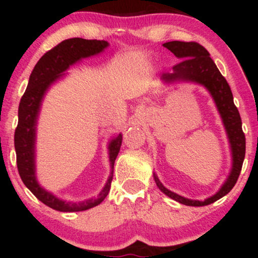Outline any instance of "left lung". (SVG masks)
Here are the masks:
<instances>
[{
	"instance_id": "obj_1",
	"label": "left lung",
	"mask_w": 258,
	"mask_h": 258,
	"mask_svg": "<svg viewBox=\"0 0 258 258\" xmlns=\"http://www.w3.org/2000/svg\"><path fill=\"white\" fill-rule=\"evenodd\" d=\"M164 47H166L168 51L172 52L177 58L182 59V60L173 65L172 74H164L162 79L166 81L185 80V81L198 82V84L205 86L214 97L216 105H217L222 120H223L224 127L227 130L230 147H232L233 168L227 182L220 189V191L204 201L189 200L172 193L160 183L156 176L155 182L160 190L170 197L171 199L184 204L186 206H206L229 193L239 178L242 162L245 159V135L242 132L241 117L238 108L234 104L233 94L227 80L222 76L205 47L201 46L200 43L194 42V41H190V42L171 41V42L164 43Z\"/></svg>"
}]
</instances>
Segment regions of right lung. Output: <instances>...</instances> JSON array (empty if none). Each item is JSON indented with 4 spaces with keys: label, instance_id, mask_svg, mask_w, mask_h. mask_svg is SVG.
<instances>
[{
    "label": "right lung",
    "instance_id": "obj_1",
    "mask_svg": "<svg viewBox=\"0 0 258 258\" xmlns=\"http://www.w3.org/2000/svg\"><path fill=\"white\" fill-rule=\"evenodd\" d=\"M108 46L106 41L85 40V38L74 37L69 40L61 41L57 46L46 52L32 70L29 79L28 87L23 94L18 110V125L14 132V147L17 153V166L19 171L20 178L24 184L30 189V191L44 205L52 207L57 211L73 212L84 211L91 207L99 205L110 190L112 180L109 177L108 183L99 194L98 199H91L84 203L74 204L61 201L49 194L37 184L35 177V161H34V143H35V125L40 109L41 99L48 86L54 80H57L60 74L65 72L70 65L78 61L79 59L90 57L102 52ZM122 136L119 135L109 146V155H110L111 168H114V162L117 154L120 152Z\"/></svg>",
    "mask_w": 258,
    "mask_h": 258
}]
</instances>
